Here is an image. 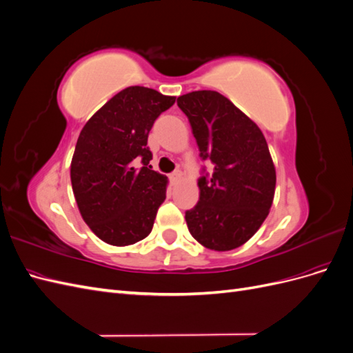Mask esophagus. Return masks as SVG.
Segmentation results:
<instances>
[{
  "instance_id": "1",
  "label": "esophagus",
  "mask_w": 353,
  "mask_h": 353,
  "mask_svg": "<svg viewBox=\"0 0 353 353\" xmlns=\"http://www.w3.org/2000/svg\"><path fill=\"white\" fill-rule=\"evenodd\" d=\"M183 179V174H181V170H175V172L170 175V181H172L174 184H176V183H179V181Z\"/></svg>"
}]
</instances>
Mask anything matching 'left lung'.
Masks as SVG:
<instances>
[{"mask_svg":"<svg viewBox=\"0 0 353 353\" xmlns=\"http://www.w3.org/2000/svg\"><path fill=\"white\" fill-rule=\"evenodd\" d=\"M193 130L200 157L213 166L199 179L200 199L185 212L188 231L216 252L237 249L261 228L272 206L275 166L259 126L216 91L176 100Z\"/></svg>","mask_w":353,"mask_h":353,"instance_id":"8db88e82","label":"left lung"}]
</instances>
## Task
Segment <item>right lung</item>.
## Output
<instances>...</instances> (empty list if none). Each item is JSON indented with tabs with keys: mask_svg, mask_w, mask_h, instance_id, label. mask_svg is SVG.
Returning a JSON list of instances; mask_svg holds the SVG:
<instances>
[{
	"mask_svg": "<svg viewBox=\"0 0 353 353\" xmlns=\"http://www.w3.org/2000/svg\"><path fill=\"white\" fill-rule=\"evenodd\" d=\"M174 103L175 97L135 85L117 92L82 128L70 163L72 190L82 219L104 243L121 248L152 232L168 178L152 170L147 138Z\"/></svg>",
	"mask_w": 353,
	"mask_h": 353,
	"instance_id": "1",
	"label": "right lung"
}]
</instances>
